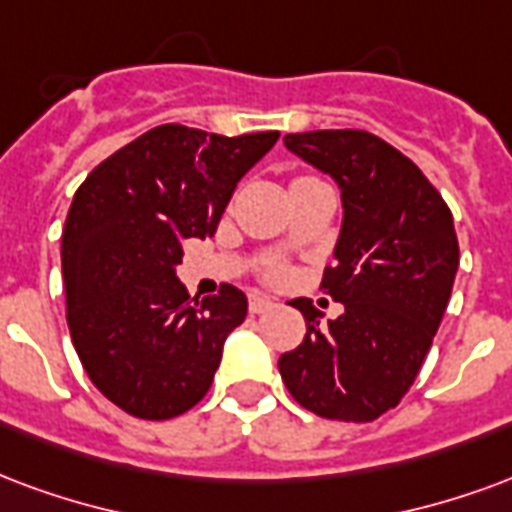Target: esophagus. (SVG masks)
<instances>
[{
  "label": "esophagus",
  "instance_id": "1",
  "mask_svg": "<svg viewBox=\"0 0 512 512\" xmlns=\"http://www.w3.org/2000/svg\"><path fill=\"white\" fill-rule=\"evenodd\" d=\"M274 306V301L263 293H249V312L252 314H263Z\"/></svg>",
  "mask_w": 512,
  "mask_h": 512
}]
</instances>
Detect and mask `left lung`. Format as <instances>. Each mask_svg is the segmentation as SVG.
<instances>
[{
    "instance_id": "left-lung-1",
    "label": "left lung",
    "mask_w": 512,
    "mask_h": 512,
    "mask_svg": "<svg viewBox=\"0 0 512 512\" xmlns=\"http://www.w3.org/2000/svg\"><path fill=\"white\" fill-rule=\"evenodd\" d=\"M285 146L342 192L323 287L344 312L323 325L295 298L306 336L279 358V374L314 415L369 423L410 391L448 309L458 271L453 214L418 165L372 132H293Z\"/></svg>"
}]
</instances>
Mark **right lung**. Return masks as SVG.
Listing matches in <instances>:
<instances>
[{
  "label": "right lung",
  "mask_w": 512,
  "mask_h": 512,
  "mask_svg": "<svg viewBox=\"0 0 512 512\" xmlns=\"http://www.w3.org/2000/svg\"><path fill=\"white\" fill-rule=\"evenodd\" d=\"M276 140L279 132L227 138L162 124L100 162L75 192L62 233L67 325L97 391L135 418L192 410L244 323L238 287L189 298L176 266L181 241L217 233L238 181Z\"/></svg>",
  "instance_id": "right-lung-1"
}]
</instances>
